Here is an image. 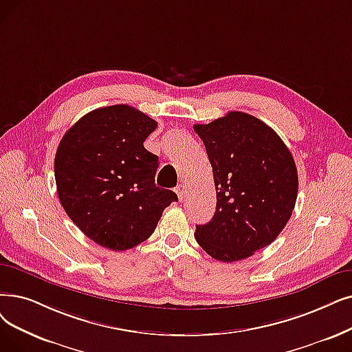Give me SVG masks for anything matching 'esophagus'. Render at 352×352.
<instances>
[{"label": "esophagus", "mask_w": 352, "mask_h": 352, "mask_svg": "<svg viewBox=\"0 0 352 352\" xmlns=\"http://www.w3.org/2000/svg\"><path fill=\"white\" fill-rule=\"evenodd\" d=\"M175 192H177V195H178V200H179V201H182V200H184V197H186L187 190H186V187H184V186L179 184V186L175 188Z\"/></svg>", "instance_id": "1"}]
</instances>
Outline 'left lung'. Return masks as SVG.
I'll return each mask as SVG.
<instances>
[{"mask_svg":"<svg viewBox=\"0 0 352 352\" xmlns=\"http://www.w3.org/2000/svg\"><path fill=\"white\" fill-rule=\"evenodd\" d=\"M194 131L204 142L217 192L216 212L195 226V240L220 262L250 257L269 246L292 216L294 157L276 132L244 112H228Z\"/></svg>","mask_w":352,"mask_h":352,"instance_id":"1","label":"left lung"}]
</instances>
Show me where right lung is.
Wrapping results in <instances>:
<instances>
[{
	"mask_svg": "<svg viewBox=\"0 0 352 352\" xmlns=\"http://www.w3.org/2000/svg\"><path fill=\"white\" fill-rule=\"evenodd\" d=\"M157 122L129 104L86 113L54 158L60 204L99 246L115 252L145 241L178 197L155 186L158 157L144 148Z\"/></svg>",
	"mask_w": 352,
	"mask_h": 352,
	"instance_id": "right-lung-1",
	"label": "right lung"
}]
</instances>
